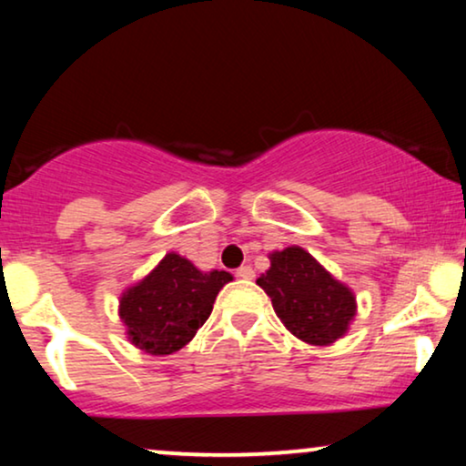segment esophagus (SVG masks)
Wrapping results in <instances>:
<instances>
[{
    "label": "esophagus",
    "instance_id": "obj_1",
    "mask_svg": "<svg viewBox=\"0 0 466 466\" xmlns=\"http://www.w3.org/2000/svg\"><path fill=\"white\" fill-rule=\"evenodd\" d=\"M235 276L241 278V279H252L254 278V269L250 265H241L238 271H235Z\"/></svg>",
    "mask_w": 466,
    "mask_h": 466
}]
</instances>
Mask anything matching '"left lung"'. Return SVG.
<instances>
[{
    "label": "left lung",
    "instance_id": "left-lung-1",
    "mask_svg": "<svg viewBox=\"0 0 466 466\" xmlns=\"http://www.w3.org/2000/svg\"><path fill=\"white\" fill-rule=\"evenodd\" d=\"M271 267L257 284L286 329L311 346H330L348 333L356 316L352 289L335 279L299 246L269 254Z\"/></svg>",
    "mask_w": 466,
    "mask_h": 466
}]
</instances>
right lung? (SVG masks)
Returning a JSON list of instances; mask_svg holds the SVG:
<instances>
[{
  "mask_svg": "<svg viewBox=\"0 0 466 466\" xmlns=\"http://www.w3.org/2000/svg\"><path fill=\"white\" fill-rule=\"evenodd\" d=\"M228 271H201L180 254H165L148 276L118 299L127 339L146 354H174L212 314L216 295L231 282Z\"/></svg>",
  "mask_w": 466,
  "mask_h": 466,
  "instance_id": "obj_1",
  "label": "right lung"
}]
</instances>
